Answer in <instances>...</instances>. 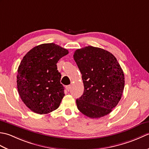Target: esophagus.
<instances>
[{"label":"esophagus","mask_w":149,"mask_h":149,"mask_svg":"<svg viewBox=\"0 0 149 149\" xmlns=\"http://www.w3.org/2000/svg\"><path fill=\"white\" fill-rule=\"evenodd\" d=\"M66 90H67V91H69L70 90V88H71V86L70 85H67V86H66Z\"/></svg>","instance_id":"1"}]
</instances>
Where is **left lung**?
Segmentation results:
<instances>
[{"mask_svg": "<svg viewBox=\"0 0 149 149\" xmlns=\"http://www.w3.org/2000/svg\"><path fill=\"white\" fill-rule=\"evenodd\" d=\"M74 59L84 87L76 100L78 109L91 118L107 115L118 104L124 89V74L116 58L106 50L88 46L75 50Z\"/></svg>", "mask_w": 149, "mask_h": 149, "instance_id": "1", "label": "left lung"}]
</instances>
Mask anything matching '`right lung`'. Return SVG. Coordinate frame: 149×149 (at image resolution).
Segmentation results:
<instances>
[{
    "instance_id": "add662e5",
    "label": "right lung",
    "mask_w": 149,
    "mask_h": 149,
    "mask_svg": "<svg viewBox=\"0 0 149 149\" xmlns=\"http://www.w3.org/2000/svg\"><path fill=\"white\" fill-rule=\"evenodd\" d=\"M68 54V50L55 43H44L34 47L22 59L18 68V91L32 111L44 115L59 107L65 93L56 64Z\"/></svg>"
}]
</instances>
